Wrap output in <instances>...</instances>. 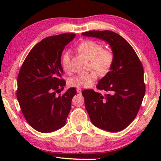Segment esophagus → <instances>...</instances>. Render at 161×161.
I'll return each mask as SVG.
<instances>
[{
  "label": "esophagus",
  "mask_w": 161,
  "mask_h": 161,
  "mask_svg": "<svg viewBox=\"0 0 161 161\" xmlns=\"http://www.w3.org/2000/svg\"><path fill=\"white\" fill-rule=\"evenodd\" d=\"M77 93L81 94V88H77Z\"/></svg>",
  "instance_id": "34e87169"
}]
</instances>
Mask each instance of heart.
Returning <instances> with one entry per match:
<instances>
[{
  "mask_svg": "<svg viewBox=\"0 0 161 161\" xmlns=\"http://www.w3.org/2000/svg\"><path fill=\"white\" fill-rule=\"evenodd\" d=\"M79 53L90 60V66L101 75L107 74L110 71L114 63V54L109 50L103 49V46L92 40L81 43L77 47ZM70 53L66 52L62 56V66L65 70L70 69ZM97 78L94 71L77 75L70 79L69 84L77 88H89Z\"/></svg>",
  "mask_w": 161,
  "mask_h": 161,
  "instance_id": "1",
  "label": "heart"
}]
</instances>
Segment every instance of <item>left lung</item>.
Instances as JSON below:
<instances>
[{
	"label": "left lung",
	"mask_w": 161,
	"mask_h": 161,
	"mask_svg": "<svg viewBox=\"0 0 161 161\" xmlns=\"http://www.w3.org/2000/svg\"><path fill=\"white\" fill-rule=\"evenodd\" d=\"M107 42L114 54L110 71L98 81L97 88L83 91L85 107L93 125L110 132L122 131L135 119L145 93L144 70L135 50L123 37L109 30L83 32Z\"/></svg>",
	"instance_id": "8db88e82"
}]
</instances>
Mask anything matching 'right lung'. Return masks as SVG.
I'll return each instance as SVG.
<instances>
[{"label":"right lung","instance_id":"add662e5","mask_svg":"<svg viewBox=\"0 0 161 161\" xmlns=\"http://www.w3.org/2000/svg\"><path fill=\"white\" fill-rule=\"evenodd\" d=\"M75 36L66 33L43 39L30 50L20 68L17 100L27 122L39 132H53L66 125L77 91L70 88L59 96L57 93L66 84L60 79L64 73L61 54Z\"/></svg>","mask_w":161,"mask_h":161}]
</instances>
